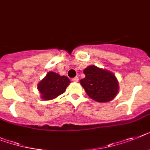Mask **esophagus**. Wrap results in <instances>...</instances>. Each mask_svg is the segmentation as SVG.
I'll use <instances>...</instances> for the list:
<instances>
[{
    "label": "esophagus",
    "instance_id": "1",
    "mask_svg": "<svg viewBox=\"0 0 150 150\" xmlns=\"http://www.w3.org/2000/svg\"><path fill=\"white\" fill-rule=\"evenodd\" d=\"M72 81H74V82H77V81H79V77L73 78Z\"/></svg>",
    "mask_w": 150,
    "mask_h": 150
}]
</instances>
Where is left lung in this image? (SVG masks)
I'll use <instances>...</instances> for the list:
<instances>
[{"instance_id":"1","label":"left lung","mask_w":150,"mask_h":150,"mask_svg":"<svg viewBox=\"0 0 150 150\" xmlns=\"http://www.w3.org/2000/svg\"><path fill=\"white\" fill-rule=\"evenodd\" d=\"M83 72L85 78L80 80V84L91 98L106 103L117 96L119 84L114 73L96 65H89Z\"/></svg>"}]
</instances>
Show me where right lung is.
<instances>
[{"label":"right lung","instance_id":"right-lung-1","mask_svg":"<svg viewBox=\"0 0 150 150\" xmlns=\"http://www.w3.org/2000/svg\"><path fill=\"white\" fill-rule=\"evenodd\" d=\"M70 83L71 81L65 75L61 76L54 71H49L38 83L37 89L40 91L41 98L50 100L63 94Z\"/></svg>","mask_w":150,"mask_h":150}]
</instances>
